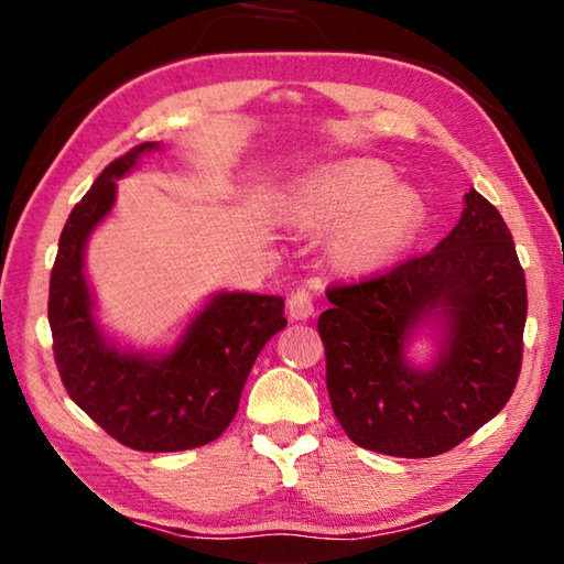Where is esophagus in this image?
<instances>
[{
	"label": "esophagus",
	"mask_w": 564,
	"mask_h": 564,
	"mask_svg": "<svg viewBox=\"0 0 564 564\" xmlns=\"http://www.w3.org/2000/svg\"><path fill=\"white\" fill-rule=\"evenodd\" d=\"M313 311H316V305H313V295H311L308 289H295L289 295V313H291V318H295V321L311 318Z\"/></svg>",
	"instance_id": "34e87169"
}]
</instances>
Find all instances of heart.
Here are the masks:
<instances>
[{"label":"heart","mask_w":564,"mask_h":564,"mask_svg":"<svg viewBox=\"0 0 564 564\" xmlns=\"http://www.w3.org/2000/svg\"><path fill=\"white\" fill-rule=\"evenodd\" d=\"M291 216L305 228H340L333 238L343 269L370 273L388 265L415 226L417 198L393 186L383 164L343 161L303 178L291 194Z\"/></svg>","instance_id":"1"}]
</instances>
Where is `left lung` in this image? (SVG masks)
I'll list each match as a JSON object with an SVG mask.
<instances>
[{
    "label": "left lung",
    "mask_w": 564,
    "mask_h": 564,
    "mask_svg": "<svg viewBox=\"0 0 564 564\" xmlns=\"http://www.w3.org/2000/svg\"><path fill=\"white\" fill-rule=\"evenodd\" d=\"M318 333L333 413L352 443L395 457L453 451L492 420L518 386L528 289L508 224L470 188L460 221L433 251L326 289ZM446 321L431 371L402 358L409 333Z\"/></svg>",
    "instance_id": "obj_1"
}]
</instances>
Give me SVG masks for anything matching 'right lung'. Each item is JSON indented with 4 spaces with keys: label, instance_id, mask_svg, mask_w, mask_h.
<instances>
[{
    "label": "right lung",
    "instance_id": "obj_1",
    "mask_svg": "<svg viewBox=\"0 0 564 564\" xmlns=\"http://www.w3.org/2000/svg\"><path fill=\"white\" fill-rule=\"evenodd\" d=\"M144 141L113 159L59 236L50 279L54 360L66 393L113 441L141 453H176L216 441L238 410L261 348L285 328L283 299L218 293L164 358L109 346L91 316L84 246L117 198V178L137 164Z\"/></svg>",
    "mask_w": 564,
    "mask_h": 564
}]
</instances>
